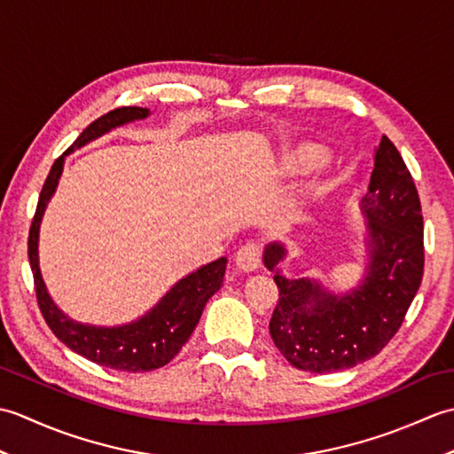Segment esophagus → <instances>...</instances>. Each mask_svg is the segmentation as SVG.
<instances>
[{"mask_svg":"<svg viewBox=\"0 0 454 454\" xmlns=\"http://www.w3.org/2000/svg\"><path fill=\"white\" fill-rule=\"evenodd\" d=\"M234 263L244 273H254L262 265V249H259L257 244L249 242L242 246L234 255Z\"/></svg>","mask_w":454,"mask_h":454,"instance_id":"1","label":"esophagus"}]
</instances>
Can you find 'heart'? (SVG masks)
Here are the masks:
<instances>
[{
  "label": "heart",
  "instance_id": "b5f03b06",
  "mask_svg": "<svg viewBox=\"0 0 454 454\" xmlns=\"http://www.w3.org/2000/svg\"><path fill=\"white\" fill-rule=\"evenodd\" d=\"M325 158L327 153L324 148L316 146V144H306V146L285 153L281 160V169L286 176H302V173L322 166Z\"/></svg>",
  "mask_w": 454,
  "mask_h": 454
}]
</instances>
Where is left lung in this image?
Instances as JSON below:
<instances>
[{"instance_id":"1","label":"left lung","mask_w":454,"mask_h":454,"mask_svg":"<svg viewBox=\"0 0 454 454\" xmlns=\"http://www.w3.org/2000/svg\"><path fill=\"white\" fill-rule=\"evenodd\" d=\"M371 183L359 200L366 262L356 286L333 293L320 278L286 277L285 244L265 247L278 302L269 322L277 349L308 372H335L379 355L403 322L423 277V216L416 183L382 137Z\"/></svg>"}]
</instances>
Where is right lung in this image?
Returning <instances> with one entry per match:
<instances>
[{
  "instance_id": "right-lung-1",
  "label": "right lung",
  "mask_w": 454,
  "mask_h": 454,
  "mask_svg": "<svg viewBox=\"0 0 454 454\" xmlns=\"http://www.w3.org/2000/svg\"><path fill=\"white\" fill-rule=\"evenodd\" d=\"M150 114V109L122 107L93 121L75 138L67 152L54 161L43 185L41 197H38L31 232H28V262H31L35 277L36 301L52 333L74 353L85 356V359L129 372L160 369L181 351V347L195 332L208 298L218 293L222 283H224L228 259L220 257L216 262L202 265L197 271L179 278L146 314L137 317V320L121 325H93L75 322L74 317L62 312L52 301V296L48 294L41 265H38V234H41L44 210L54 197L58 181L62 177L66 156L83 148L85 144L101 138L103 134L122 127V124L148 119Z\"/></svg>"
}]
</instances>
